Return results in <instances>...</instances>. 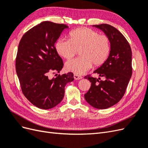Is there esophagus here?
<instances>
[{"instance_id":"esophagus-1","label":"esophagus","mask_w":148,"mask_h":148,"mask_svg":"<svg viewBox=\"0 0 148 148\" xmlns=\"http://www.w3.org/2000/svg\"><path fill=\"white\" fill-rule=\"evenodd\" d=\"M74 78H75V79H76V80H78V79H82L83 77H82V76H79V75H78L75 74V75H74Z\"/></svg>"}]
</instances>
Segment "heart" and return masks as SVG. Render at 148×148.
Returning <instances> with one entry per match:
<instances>
[{"label":"heart","mask_w":148,"mask_h":148,"mask_svg":"<svg viewBox=\"0 0 148 148\" xmlns=\"http://www.w3.org/2000/svg\"><path fill=\"white\" fill-rule=\"evenodd\" d=\"M69 40L58 39L55 47L61 57L70 60L79 51L78 59L68 61L65 70L76 75H83L94 64L98 67L108 59L111 52V40L106 34L88 28H78L69 33Z\"/></svg>","instance_id":"obj_1"}]
</instances>
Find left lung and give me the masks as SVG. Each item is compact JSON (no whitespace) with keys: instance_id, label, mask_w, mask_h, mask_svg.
Listing matches in <instances>:
<instances>
[{"instance_id":"8db88e82","label":"left lung","mask_w":148,"mask_h":148,"mask_svg":"<svg viewBox=\"0 0 148 148\" xmlns=\"http://www.w3.org/2000/svg\"><path fill=\"white\" fill-rule=\"evenodd\" d=\"M93 26L110 38L111 52L105 63L94 71L104 80L90 75L84 77L91 83L84 98L95 108L105 109L117 104L125 95L132 75V52L126 38L114 26L107 24Z\"/></svg>"}]
</instances>
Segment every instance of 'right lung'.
<instances>
[{"label":"right lung","instance_id":"right-lung-1","mask_svg":"<svg viewBox=\"0 0 148 148\" xmlns=\"http://www.w3.org/2000/svg\"><path fill=\"white\" fill-rule=\"evenodd\" d=\"M68 28L64 24L43 21L28 30L20 41L16 74L24 96L39 109H49L59 104L64 97L65 85L74 79L71 72L52 79L48 77L63 68V60L54 44Z\"/></svg>","mask_w":148,"mask_h":148}]
</instances>
